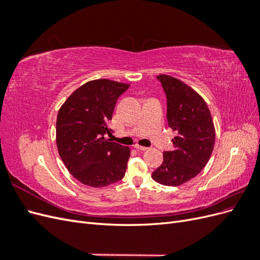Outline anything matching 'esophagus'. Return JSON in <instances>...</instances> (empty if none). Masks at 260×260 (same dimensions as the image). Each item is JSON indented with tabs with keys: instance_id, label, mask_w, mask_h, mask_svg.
I'll use <instances>...</instances> for the list:
<instances>
[{
	"instance_id": "esophagus-1",
	"label": "esophagus",
	"mask_w": 260,
	"mask_h": 260,
	"mask_svg": "<svg viewBox=\"0 0 260 260\" xmlns=\"http://www.w3.org/2000/svg\"><path fill=\"white\" fill-rule=\"evenodd\" d=\"M135 148L136 149H138V151H147V149H148V147H145V146H141V145H138V144H136L135 145Z\"/></svg>"
}]
</instances>
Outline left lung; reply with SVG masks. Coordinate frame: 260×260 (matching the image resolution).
I'll use <instances>...</instances> for the list:
<instances>
[{
  "label": "left lung",
  "mask_w": 260,
  "mask_h": 260,
  "mask_svg": "<svg viewBox=\"0 0 260 260\" xmlns=\"http://www.w3.org/2000/svg\"><path fill=\"white\" fill-rule=\"evenodd\" d=\"M167 96V120L177 136L174 149L152 175L162 185L178 186L198 176L208 162L215 145V125L205 101L183 81L169 75L157 76Z\"/></svg>",
  "instance_id": "left-lung-1"
}]
</instances>
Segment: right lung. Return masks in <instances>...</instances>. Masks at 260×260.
<instances>
[{"label": "right lung", "instance_id": "right-lung-1", "mask_svg": "<svg viewBox=\"0 0 260 260\" xmlns=\"http://www.w3.org/2000/svg\"><path fill=\"white\" fill-rule=\"evenodd\" d=\"M130 84L91 80L75 90L59 108L56 145L66 168L84 185L104 187L123 178L130 148L104 136L111 133L116 102Z\"/></svg>", "mask_w": 260, "mask_h": 260}]
</instances>
